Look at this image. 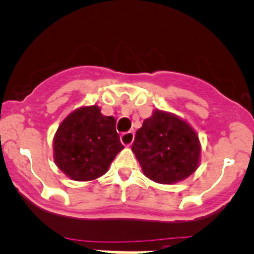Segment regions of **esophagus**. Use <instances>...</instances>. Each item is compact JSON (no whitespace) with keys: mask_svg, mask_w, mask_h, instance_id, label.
Returning <instances> with one entry per match:
<instances>
[{"mask_svg":"<svg viewBox=\"0 0 254 254\" xmlns=\"http://www.w3.org/2000/svg\"><path fill=\"white\" fill-rule=\"evenodd\" d=\"M120 140H122L123 145L129 147V145H131L132 144V141H134V132L132 131L124 132V134H122V136H120Z\"/></svg>","mask_w":254,"mask_h":254,"instance_id":"esophagus-1","label":"esophagus"}]
</instances>
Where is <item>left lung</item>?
Listing matches in <instances>:
<instances>
[{"label":"left lung","instance_id":"obj_1","mask_svg":"<svg viewBox=\"0 0 254 254\" xmlns=\"http://www.w3.org/2000/svg\"><path fill=\"white\" fill-rule=\"evenodd\" d=\"M131 150L144 176L157 184L184 181L200 164L197 132L180 116L158 109L136 130Z\"/></svg>","mask_w":254,"mask_h":254}]
</instances>
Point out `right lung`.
I'll list each match as a JSON object with an SVG mask.
<instances>
[{
    "instance_id": "obj_1",
    "label": "right lung",
    "mask_w": 254,
    "mask_h": 254,
    "mask_svg": "<svg viewBox=\"0 0 254 254\" xmlns=\"http://www.w3.org/2000/svg\"><path fill=\"white\" fill-rule=\"evenodd\" d=\"M114 116L97 105L81 106L59 124L53 139L54 163L73 181H93L109 171L124 149Z\"/></svg>"
}]
</instances>
